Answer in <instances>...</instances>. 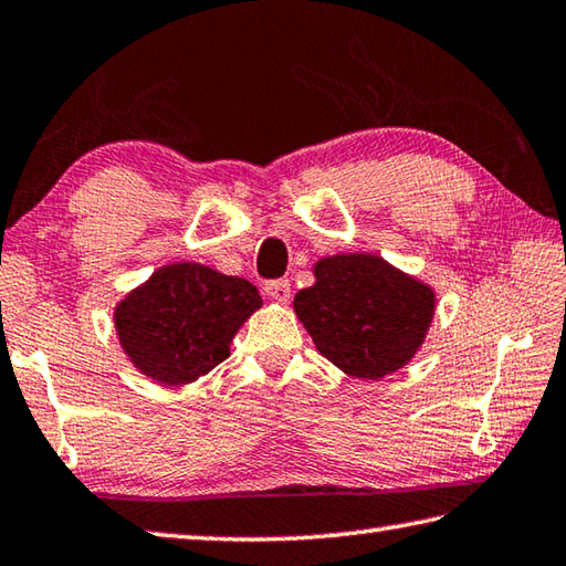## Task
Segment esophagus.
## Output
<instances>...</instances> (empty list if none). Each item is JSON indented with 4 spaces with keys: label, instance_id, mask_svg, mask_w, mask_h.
Instances as JSON below:
<instances>
[{
    "label": "esophagus",
    "instance_id": "1",
    "mask_svg": "<svg viewBox=\"0 0 566 566\" xmlns=\"http://www.w3.org/2000/svg\"><path fill=\"white\" fill-rule=\"evenodd\" d=\"M263 291H265V295L271 297V301H279V303L291 301V281H287V279L269 281L263 285Z\"/></svg>",
    "mask_w": 566,
    "mask_h": 566
}]
</instances>
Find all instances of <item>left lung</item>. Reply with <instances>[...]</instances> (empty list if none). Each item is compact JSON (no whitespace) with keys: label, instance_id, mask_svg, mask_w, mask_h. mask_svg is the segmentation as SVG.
Masks as SVG:
<instances>
[{"label":"left lung","instance_id":"1","mask_svg":"<svg viewBox=\"0 0 566 566\" xmlns=\"http://www.w3.org/2000/svg\"><path fill=\"white\" fill-rule=\"evenodd\" d=\"M293 307L319 355L352 377L381 379L421 347L436 301L379 255L349 253L319 261Z\"/></svg>","mask_w":566,"mask_h":566}]
</instances>
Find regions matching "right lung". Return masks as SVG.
I'll list each match as a JSON object with an SVG mask.
<instances>
[{"mask_svg": "<svg viewBox=\"0 0 566 566\" xmlns=\"http://www.w3.org/2000/svg\"><path fill=\"white\" fill-rule=\"evenodd\" d=\"M255 307L261 295L249 281L199 263H172L115 307V329L143 375L175 387L227 359L233 335Z\"/></svg>", "mask_w": 566, "mask_h": 566, "instance_id": "right-lung-1", "label": "right lung"}]
</instances>
